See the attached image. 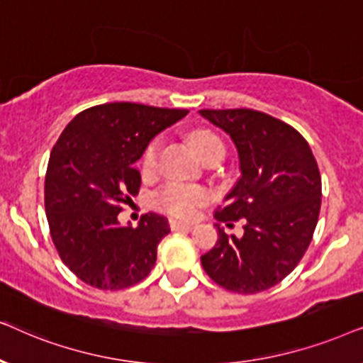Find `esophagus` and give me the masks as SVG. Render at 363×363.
Instances as JSON below:
<instances>
[{
    "mask_svg": "<svg viewBox=\"0 0 363 363\" xmlns=\"http://www.w3.org/2000/svg\"><path fill=\"white\" fill-rule=\"evenodd\" d=\"M169 227H171V230H179V229H192L194 225L189 224V222L171 219V220H169Z\"/></svg>",
    "mask_w": 363,
    "mask_h": 363,
    "instance_id": "esophagus-1",
    "label": "esophagus"
}]
</instances>
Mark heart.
Listing matches in <instances>:
<instances>
[{"mask_svg": "<svg viewBox=\"0 0 363 363\" xmlns=\"http://www.w3.org/2000/svg\"><path fill=\"white\" fill-rule=\"evenodd\" d=\"M191 143L201 157L216 147H224L222 141L211 129H196L191 133ZM159 151H161V139L154 138L144 149L141 157V171L144 176H151L156 172ZM209 201V192L201 187H184L177 184H167L154 196V206L167 214L177 217H191L196 214L202 204Z\"/></svg>", "mask_w": 363, "mask_h": 363, "instance_id": "heart-1", "label": "heart"}]
</instances>
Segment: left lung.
<instances>
[{"label": "left lung", "instance_id": "1", "mask_svg": "<svg viewBox=\"0 0 363 363\" xmlns=\"http://www.w3.org/2000/svg\"><path fill=\"white\" fill-rule=\"evenodd\" d=\"M229 134L242 176L214 212L219 222L244 220V235L219 239L201 257L217 286L257 294L286 279L311 244L322 202L315 157L292 125L254 109H201Z\"/></svg>", "mask_w": 363, "mask_h": 363}]
</instances>
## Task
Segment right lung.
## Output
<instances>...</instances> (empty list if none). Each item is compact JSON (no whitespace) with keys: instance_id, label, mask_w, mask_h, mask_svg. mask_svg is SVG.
Listing matches in <instances>:
<instances>
[{"instance_id":"1","label":"right lung","mask_w":363,"mask_h":363,"mask_svg":"<svg viewBox=\"0 0 363 363\" xmlns=\"http://www.w3.org/2000/svg\"><path fill=\"white\" fill-rule=\"evenodd\" d=\"M189 113L136 103H106L79 113L52 147L45 209L52 244L67 269L91 287L121 291L147 277L166 217H141L134 229L118 214L141 187L134 162L149 141Z\"/></svg>"}]
</instances>
